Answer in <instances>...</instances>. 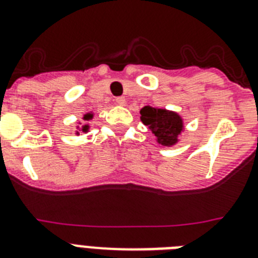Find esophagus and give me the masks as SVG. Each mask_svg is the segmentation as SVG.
I'll return each mask as SVG.
<instances>
[{
	"label": "esophagus",
	"mask_w": 258,
	"mask_h": 258,
	"mask_svg": "<svg viewBox=\"0 0 258 258\" xmlns=\"http://www.w3.org/2000/svg\"><path fill=\"white\" fill-rule=\"evenodd\" d=\"M115 102L118 103V105H120V106H123L125 103V98L124 97H116L115 98Z\"/></svg>",
	"instance_id": "esophagus-1"
}]
</instances>
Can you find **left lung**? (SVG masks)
<instances>
[{
    "mask_svg": "<svg viewBox=\"0 0 258 258\" xmlns=\"http://www.w3.org/2000/svg\"><path fill=\"white\" fill-rule=\"evenodd\" d=\"M140 114L142 122L152 131L159 144L172 147L178 143L179 134L183 131V122L177 112L144 106Z\"/></svg>",
    "mask_w": 258,
    "mask_h": 258,
    "instance_id": "1",
    "label": "left lung"
}]
</instances>
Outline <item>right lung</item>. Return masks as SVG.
Segmentation results:
<instances>
[{
	"instance_id": "right-lung-1",
	"label": "right lung",
	"mask_w": 258,
	"mask_h": 258,
	"mask_svg": "<svg viewBox=\"0 0 258 258\" xmlns=\"http://www.w3.org/2000/svg\"><path fill=\"white\" fill-rule=\"evenodd\" d=\"M92 118H93L92 112H88V114H85V115H84V120H90V119H92ZM80 131H82V133H88V131H89V125L88 124L82 125ZM76 134H80V133H79V131H76Z\"/></svg>"
}]
</instances>
